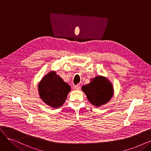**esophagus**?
I'll list each match as a JSON object with an SVG mask.
<instances>
[{
  "label": "esophagus",
  "instance_id": "1",
  "mask_svg": "<svg viewBox=\"0 0 151 151\" xmlns=\"http://www.w3.org/2000/svg\"><path fill=\"white\" fill-rule=\"evenodd\" d=\"M75 89H76V90H78V91H79V90H80V89H81V87H80V84H78V85H76L75 87Z\"/></svg>",
  "mask_w": 151,
  "mask_h": 151
}]
</instances>
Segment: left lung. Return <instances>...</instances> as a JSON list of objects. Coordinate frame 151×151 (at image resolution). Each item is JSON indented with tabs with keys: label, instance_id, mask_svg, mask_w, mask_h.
<instances>
[{
	"label": "left lung",
	"instance_id": "1",
	"mask_svg": "<svg viewBox=\"0 0 151 151\" xmlns=\"http://www.w3.org/2000/svg\"><path fill=\"white\" fill-rule=\"evenodd\" d=\"M82 91L91 104L99 107L108 103L114 94L113 86L105 76H96L89 84L83 86Z\"/></svg>",
	"mask_w": 151,
	"mask_h": 151
}]
</instances>
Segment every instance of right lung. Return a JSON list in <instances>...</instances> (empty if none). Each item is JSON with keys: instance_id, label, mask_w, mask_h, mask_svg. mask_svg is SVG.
I'll use <instances>...</instances> for the list:
<instances>
[{"instance_id": "1", "label": "right lung", "mask_w": 151, "mask_h": 151, "mask_svg": "<svg viewBox=\"0 0 151 151\" xmlns=\"http://www.w3.org/2000/svg\"><path fill=\"white\" fill-rule=\"evenodd\" d=\"M38 90L40 97L46 105L58 108L65 103L71 88L55 71H51L40 81Z\"/></svg>"}]
</instances>
